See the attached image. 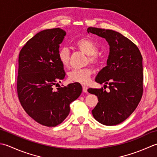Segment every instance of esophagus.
Returning <instances> with one entry per match:
<instances>
[{
	"label": "esophagus",
	"instance_id": "obj_1",
	"mask_svg": "<svg viewBox=\"0 0 157 157\" xmlns=\"http://www.w3.org/2000/svg\"><path fill=\"white\" fill-rule=\"evenodd\" d=\"M82 91L85 93L87 92V87H86L85 85H82Z\"/></svg>",
	"mask_w": 157,
	"mask_h": 157
}]
</instances>
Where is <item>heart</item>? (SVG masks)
Listing matches in <instances>:
<instances>
[{"instance_id":"1","label":"heart","mask_w":157,"mask_h":157,"mask_svg":"<svg viewBox=\"0 0 157 157\" xmlns=\"http://www.w3.org/2000/svg\"><path fill=\"white\" fill-rule=\"evenodd\" d=\"M74 45L79 51L88 56L87 62L91 63L94 66H98L100 64L101 58L97 53L98 47L94 41L87 38H82L76 41ZM58 58L63 66L68 67L69 66L70 52L66 47H63L59 50ZM91 74L92 70L89 67L81 69H75L69 73L68 79L71 82L87 84Z\"/></svg>"}]
</instances>
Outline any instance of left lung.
<instances>
[{"instance_id":"left-lung-1","label":"left lung","mask_w":157,"mask_h":157,"mask_svg":"<svg viewBox=\"0 0 157 157\" xmlns=\"http://www.w3.org/2000/svg\"><path fill=\"white\" fill-rule=\"evenodd\" d=\"M87 33L104 38L110 46L107 66L98 73L95 81L109 88L88 89L97 95L98 103L92 114L104 125H116L136 110L143 94L142 56L129 38L116 31L89 27Z\"/></svg>"}]
</instances>
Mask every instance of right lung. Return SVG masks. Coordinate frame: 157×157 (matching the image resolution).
<instances>
[{
	"instance_id": "obj_1",
	"label": "right lung",
	"mask_w": 157,
	"mask_h": 157,
	"mask_svg": "<svg viewBox=\"0 0 157 157\" xmlns=\"http://www.w3.org/2000/svg\"><path fill=\"white\" fill-rule=\"evenodd\" d=\"M66 32L60 28L37 33L19 55L17 91L21 106L37 123L56 127L68 116L70 104L82 93L78 82L54 89L66 72L58 58Z\"/></svg>"
}]
</instances>
